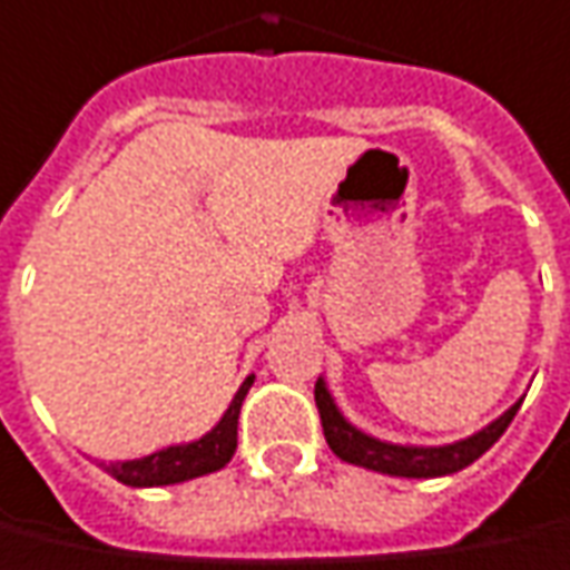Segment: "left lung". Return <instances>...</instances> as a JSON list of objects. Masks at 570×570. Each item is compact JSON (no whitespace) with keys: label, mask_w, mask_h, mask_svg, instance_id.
I'll list each match as a JSON object with an SVG mask.
<instances>
[{"label":"left lung","mask_w":570,"mask_h":570,"mask_svg":"<svg viewBox=\"0 0 570 570\" xmlns=\"http://www.w3.org/2000/svg\"><path fill=\"white\" fill-rule=\"evenodd\" d=\"M314 401H317L330 451L345 463L364 465V469H373L382 475H397V479H438V475H453L469 463H475L481 453L491 451L493 441L507 432L512 416L521 407V401H515L503 416H497L491 425H484L481 432L463 438V441H453L444 448H413V444H389V441H380V438L354 429L340 413L333 395L326 392L324 380H317L314 385Z\"/></svg>","instance_id":"1"}]
</instances>
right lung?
<instances>
[{
  "mask_svg": "<svg viewBox=\"0 0 570 570\" xmlns=\"http://www.w3.org/2000/svg\"><path fill=\"white\" fill-rule=\"evenodd\" d=\"M249 385H253V376H246L244 385L237 389V395L213 432H206L190 444H175V448L150 453L141 460L110 463L107 472L129 488H160V484H178V481L200 479V475L225 469L237 451V420H240V407H244Z\"/></svg>",
  "mask_w": 570,
  "mask_h": 570,
  "instance_id": "add662e5",
  "label": "right lung"
}]
</instances>
